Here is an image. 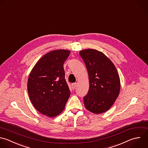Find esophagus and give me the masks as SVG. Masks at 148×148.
<instances>
[{
	"mask_svg": "<svg viewBox=\"0 0 148 148\" xmlns=\"http://www.w3.org/2000/svg\"><path fill=\"white\" fill-rule=\"evenodd\" d=\"M71 86H72V89H73V90H75V88H76V86H77V83H72Z\"/></svg>",
	"mask_w": 148,
	"mask_h": 148,
	"instance_id": "obj_1",
	"label": "esophagus"
}]
</instances>
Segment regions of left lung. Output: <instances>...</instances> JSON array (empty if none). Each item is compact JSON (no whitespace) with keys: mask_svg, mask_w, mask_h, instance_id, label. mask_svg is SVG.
<instances>
[{"mask_svg":"<svg viewBox=\"0 0 148 148\" xmlns=\"http://www.w3.org/2000/svg\"><path fill=\"white\" fill-rule=\"evenodd\" d=\"M79 54L89 77V90L83 98L84 106L95 114L103 113L111 108L120 92L117 71L110 59L97 50H83Z\"/></svg>","mask_w":148,"mask_h":148,"instance_id":"left-lung-1","label":"left lung"}]
</instances>
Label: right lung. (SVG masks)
I'll use <instances>...</instances> for the list:
<instances>
[{
  "mask_svg": "<svg viewBox=\"0 0 148 148\" xmlns=\"http://www.w3.org/2000/svg\"><path fill=\"white\" fill-rule=\"evenodd\" d=\"M68 50H56L43 56L32 68L28 80L30 100L40 113L50 117L64 109L71 91L65 79L64 64Z\"/></svg>",
  "mask_w": 148,
  "mask_h": 148,
  "instance_id": "add662e5",
  "label": "right lung"
}]
</instances>
